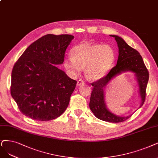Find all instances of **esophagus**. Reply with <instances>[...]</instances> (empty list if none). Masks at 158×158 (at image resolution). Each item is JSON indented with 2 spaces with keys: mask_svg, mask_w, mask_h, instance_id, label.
<instances>
[{
  "mask_svg": "<svg viewBox=\"0 0 158 158\" xmlns=\"http://www.w3.org/2000/svg\"><path fill=\"white\" fill-rule=\"evenodd\" d=\"M85 83L84 81L81 80V79H79V80L77 81V86H80V85H84Z\"/></svg>",
  "mask_w": 158,
  "mask_h": 158,
  "instance_id": "1",
  "label": "esophagus"
}]
</instances>
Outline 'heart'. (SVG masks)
I'll use <instances>...</instances> for the list:
<instances>
[{
  "label": "heart",
  "instance_id": "heart-1",
  "mask_svg": "<svg viewBox=\"0 0 158 158\" xmlns=\"http://www.w3.org/2000/svg\"><path fill=\"white\" fill-rule=\"evenodd\" d=\"M72 56L64 60V66L72 73H79L85 68L87 79L92 81L104 77L113 67L115 52L108 44L83 43L72 49Z\"/></svg>",
  "mask_w": 158,
  "mask_h": 158
}]
</instances>
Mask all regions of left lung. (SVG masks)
Here are the masks:
<instances>
[{"instance_id":"1","label":"left lung","mask_w":158,"mask_h":158,"mask_svg":"<svg viewBox=\"0 0 158 158\" xmlns=\"http://www.w3.org/2000/svg\"><path fill=\"white\" fill-rule=\"evenodd\" d=\"M114 38L118 48V57L116 66L109 73L94 83H92L93 89L90 96L89 107L96 117L100 120L113 123H118L126 120L132 115L126 116H118L107 109L105 100V88L116 76L126 72H131L135 76L139 86V93L143 106L145 101L146 89L149 79L148 69L145 66L143 58L139 52L127 45L121 37L116 35H110Z\"/></svg>"}]
</instances>
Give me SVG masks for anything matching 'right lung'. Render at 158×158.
I'll use <instances>...</instances> for the list:
<instances>
[{
    "label": "right lung",
    "mask_w": 158,
    "mask_h": 158,
    "mask_svg": "<svg viewBox=\"0 0 158 158\" xmlns=\"http://www.w3.org/2000/svg\"><path fill=\"white\" fill-rule=\"evenodd\" d=\"M72 35L47 34L29 45L11 72V95L20 111L39 121L53 120L68 106L77 81L56 65L64 62Z\"/></svg>",
    "instance_id": "right-lung-1"
}]
</instances>
